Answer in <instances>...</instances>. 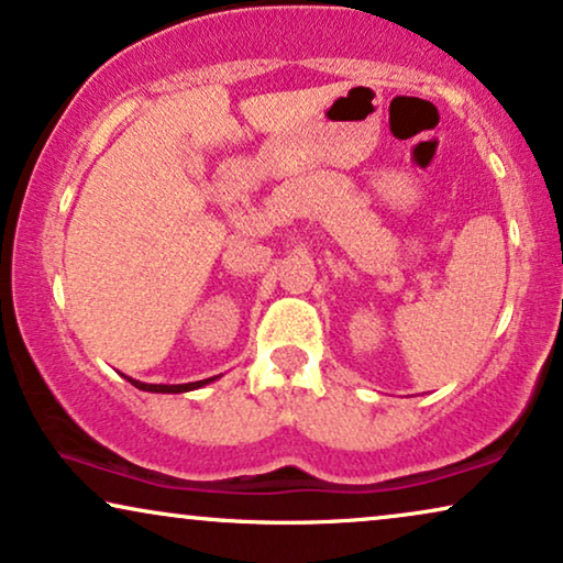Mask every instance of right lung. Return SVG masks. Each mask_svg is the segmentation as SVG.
Segmentation results:
<instances>
[{
  "mask_svg": "<svg viewBox=\"0 0 563 563\" xmlns=\"http://www.w3.org/2000/svg\"><path fill=\"white\" fill-rule=\"evenodd\" d=\"M129 378V376H125ZM133 386L136 388H141V391H152V394H183V391H192V388H200V386H206V384H211V380H216V376L213 378H206V380H195V384H177V386H167V384H141V380H133V378H129Z\"/></svg>",
  "mask_w": 563,
  "mask_h": 563,
  "instance_id": "1",
  "label": "right lung"
}]
</instances>
